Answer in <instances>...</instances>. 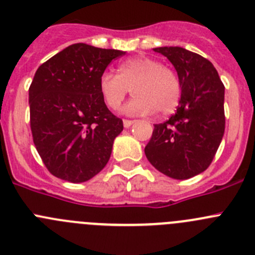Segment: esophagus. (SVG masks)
I'll use <instances>...</instances> for the list:
<instances>
[{"mask_svg":"<svg viewBox=\"0 0 255 255\" xmlns=\"http://www.w3.org/2000/svg\"><path fill=\"white\" fill-rule=\"evenodd\" d=\"M134 123V121H130V120H123V126H125L126 128H129L130 126Z\"/></svg>","mask_w":255,"mask_h":255,"instance_id":"34e87169","label":"esophagus"}]
</instances>
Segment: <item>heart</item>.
<instances>
[{
	"instance_id": "obj_1",
	"label": "heart",
	"mask_w": 255,
	"mask_h": 255,
	"mask_svg": "<svg viewBox=\"0 0 255 255\" xmlns=\"http://www.w3.org/2000/svg\"><path fill=\"white\" fill-rule=\"evenodd\" d=\"M104 103L117 111L132 89L135 95L125 107L128 114L160 116L173 113L181 101L182 87L177 73L149 56H134L121 63L117 75L104 71L98 82Z\"/></svg>"
}]
</instances>
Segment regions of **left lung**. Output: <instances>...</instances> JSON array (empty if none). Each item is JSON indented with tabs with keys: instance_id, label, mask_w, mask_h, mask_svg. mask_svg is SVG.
Masks as SVG:
<instances>
[{
	"instance_id": "left-lung-1",
	"label": "left lung",
	"mask_w": 255,
	"mask_h": 255,
	"mask_svg": "<svg viewBox=\"0 0 255 255\" xmlns=\"http://www.w3.org/2000/svg\"><path fill=\"white\" fill-rule=\"evenodd\" d=\"M175 66L182 87L177 111L154 125L144 147L154 168L176 180L204 172L213 162L225 130L224 84L208 59L178 46L153 49Z\"/></svg>"
}]
</instances>
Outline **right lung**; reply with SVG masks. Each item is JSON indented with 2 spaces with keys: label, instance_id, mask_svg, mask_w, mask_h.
I'll use <instances>...</instances> for the list:
<instances>
[{
  "label": "right lung",
  "instance_id": "right-lung-1",
  "mask_svg": "<svg viewBox=\"0 0 255 255\" xmlns=\"http://www.w3.org/2000/svg\"><path fill=\"white\" fill-rule=\"evenodd\" d=\"M125 54L79 42L36 70L28 89L30 127L51 175L74 184L84 182L109 161L123 121L107 108L98 82L111 61Z\"/></svg>",
  "mask_w": 255,
  "mask_h": 255
}]
</instances>
